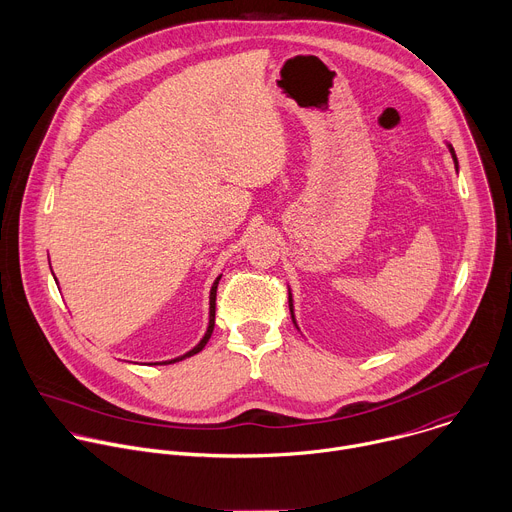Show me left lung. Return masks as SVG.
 Masks as SVG:
<instances>
[{"label": "left lung", "instance_id": "8db88e82", "mask_svg": "<svg viewBox=\"0 0 512 512\" xmlns=\"http://www.w3.org/2000/svg\"><path fill=\"white\" fill-rule=\"evenodd\" d=\"M450 152H452V158H454V164H456V170H458V160H456V154H454V148L450 146ZM289 309H291V317H293V307H291V297H289Z\"/></svg>", "mask_w": 512, "mask_h": 512}]
</instances>
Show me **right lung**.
I'll use <instances>...</instances> for the list:
<instances>
[{
    "label": "right lung",
    "instance_id": "add662e5",
    "mask_svg": "<svg viewBox=\"0 0 512 512\" xmlns=\"http://www.w3.org/2000/svg\"><path fill=\"white\" fill-rule=\"evenodd\" d=\"M219 279H221V277H217V281H215V283H213V287H211V311H209V327H207V333H205V337L201 339V344H199L197 348H193L189 354H185L183 358L170 360V362H162V364H175V362H181V360H185V358H191V356L199 354V352H201V350L207 346L209 337H211V333H213V327H215V301H217V285H219Z\"/></svg>",
    "mask_w": 512,
    "mask_h": 512
}]
</instances>
